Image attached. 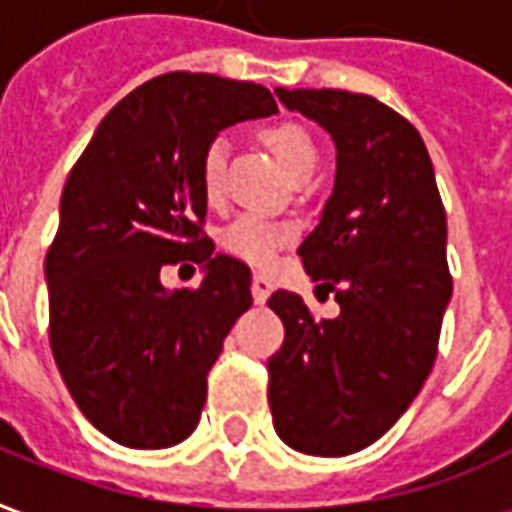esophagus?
<instances>
[{
	"mask_svg": "<svg viewBox=\"0 0 512 512\" xmlns=\"http://www.w3.org/2000/svg\"><path fill=\"white\" fill-rule=\"evenodd\" d=\"M268 296H271V282L266 277L255 274L252 277V299H255V304H266Z\"/></svg>",
	"mask_w": 512,
	"mask_h": 512,
	"instance_id": "34e87169",
	"label": "esophagus"
}]
</instances>
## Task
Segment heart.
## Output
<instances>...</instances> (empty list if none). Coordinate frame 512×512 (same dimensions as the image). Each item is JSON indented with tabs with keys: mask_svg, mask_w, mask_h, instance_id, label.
Instances as JSON below:
<instances>
[{
	"mask_svg": "<svg viewBox=\"0 0 512 512\" xmlns=\"http://www.w3.org/2000/svg\"><path fill=\"white\" fill-rule=\"evenodd\" d=\"M257 139L277 156L282 167L296 178L301 172H310L318 158V147L307 128L296 120H274L257 128ZM197 183L205 202H219L224 194V142L211 139L202 147L197 161ZM293 238V230L285 224L268 222L260 216H238L222 233V244L230 255L241 257L252 266L266 268L282 246Z\"/></svg>",
	"mask_w": 512,
	"mask_h": 512,
	"instance_id": "obj_1",
	"label": "heart"
}]
</instances>
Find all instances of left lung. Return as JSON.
Returning <instances> with one entry per match:
<instances>
[{
    "label": "left lung",
    "mask_w": 512,
    "mask_h": 512,
    "mask_svg": "<svg viewBox=\"0 0 512 512\" xmlns=\"http://www.w3.org/2000/svg\"><path fill=\"white\" fill-rule=\"evenodd\" d=\"M277 95L337 145L334 194L299 257L340 315L318 321L296 293H271L285 343L268 406L293 450L340 458L381 439L433 370L452 296L447 213L428 147L392 106L326 87Z\"/></svg>",
    "instance_id": "obj_1"
}]
</instances>
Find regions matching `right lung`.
I'll use <instances>...</instances> for the list:
<instances>
[{
    "label": "right lung",
    "instance_id": "add662e5",
    "mask_svg": "<svg viewBox=\"0 0 512 512\" xmlns=\"http://www.w3.org/2000/svg\"><path fill=\"white\" fill-rule=\"evenodd\" d=\"M274 112L263 84L161 73L101 120L65 180L46 252L51 354L117 444L164 450L200 422L224 337L252 307V271L213 255L197 161L219 128ZM175 262L209 274L167 291L157 274Z\"/></svg>",
    "mask_w": 512,
    "mask_h": 512
}]
</instances>
